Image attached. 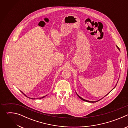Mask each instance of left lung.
Instances as JSON below:
<instances>
[{
  "mask_svg": "<svg viewBox=\"0 0 128 128\" xmlns=\"http://www.w3.org/2000/svg\"><path fill=\"white\" fill-rule=\"evenodd\" d=\"M117 46V48H118V50H120V48H118V46ZM115 87H116V86H115ZM115 87H114V88H115ZM114 88H113V89H114ZM113 89H112V90H113ZM112 90H111V91H112ZM111 91H110V92H111ZM110 92H109V93H110ZM109 93H108V94H109ZM108 94H107V95H106V96H107V95H108ZM77 95H78V97H79V98H80V99H82V100H83V101H86V102H92V103H93V102H97V101H88V100H85V99H83V98H82V97H80V96H79V95H78V94H77Z\"/></svg>",
  "mask_w": 128,
  "mask_h": 128,
  "instance_id": "8db88e82",
  "label": "left lung"
}]
</instances>
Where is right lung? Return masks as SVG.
<instances>
[{
	"label": "right lung",
	"mask_w": 128,
	"mask_h": 128,
	"mask_svg": "<svg viewBox=\"0 0 128 128\" xmlns=\"http://www.w3.org/2000/svg\"><path fill=\"white\" fill-rule=\"evenodd\" d=\"M22 92V93H23V94L24 95H25V94H24V93H23L22 92ZM25 96H26V95H25ZM26 97H27V96H26ZM44 97H45V96H44L43 97H42V98H40V99H41V98H44ZM32 99H33V98H32Z\"/></svg>",
	"instance_id": "right-lung-1"
}]
</instances>
